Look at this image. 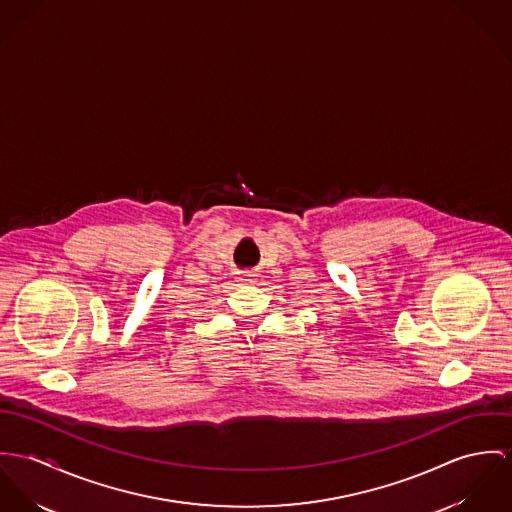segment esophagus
Segmentation results:
<instances>
[{"label": "esophagus", "instance_id": "1", "mask_svg": "<svg viewBox=\"0 0 512 512\" xmlns=\"http://www.w3.org/2000/svg\"><path fill=\"white\" fill-rule=\"evenodd\" d=\"M243 281H251V275H245V277H243Z\"/></svg>", "mask_w": 512, "mask_h": 512}]
</instances>
